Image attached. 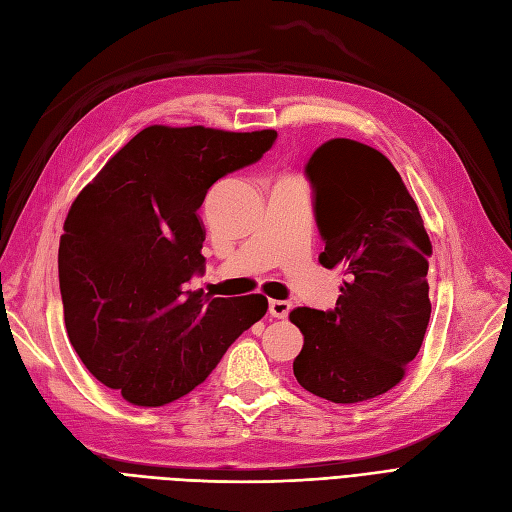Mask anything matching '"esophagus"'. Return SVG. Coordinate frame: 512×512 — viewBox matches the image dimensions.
<instances>
[{"instance_id": "1", "label": "esophagus", "mask_w": 512, "mask_h": 512, "mask_svg": "<svg viewBox=\"0 0 512 512\" xmlns=\"http://www.w3.org/2000/svg\"><path fill=\"white\" fill-rule=\"evenodd\" d=\"M290 309H292V303H287V300H270V303H268L270 316L272 318H279V320L287 318V313H290Z\"/></svg>"}]
</instances>
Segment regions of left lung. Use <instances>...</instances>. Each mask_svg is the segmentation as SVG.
<instances>
[{
  "mask_svg": "<svg viewBox=\"0 0 512 512\" xmlns=\"http://www.w3.org/2000/svg\"><path fill=\"white\" fill-rule=\"evenodd\" d=\"M324 251L344 283L331 311L298 307L305 335L294 376L313 396L355 404L396 387L422 348L430 320L432 244L398 170L368 144L324 142L307 162Z\"/></svg>",
  "mask_w": 512,
  "mask_h": 512,
  "instance_id": "obj_1",
  "label": "left lung"
}]
</instances>
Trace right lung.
Returning a JSON list of instances; mask_svg holds the SVG:
<instances>
[{"instance_id": "1", "label": "right lung", "mask_w": 512, "mask_h": 512, "mask_svg": "<svg viewBox=\"0 0 512 512\" xmlns=\"http://www.w3.org/2000/svg\"><path fill=\"white\" fill-rule=\"evenodd\" d=\"M277 131L151 125L77 194L58 251L64 324L99 383L136 406L186 396L266 316L268 298L188 290L205 270L207 190L257 162Z\"/></svg>"}]
</instances>
